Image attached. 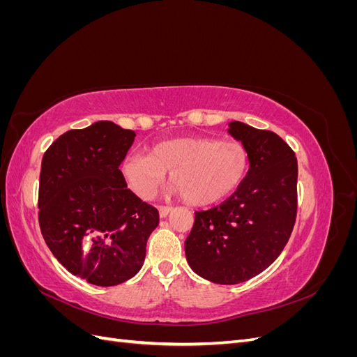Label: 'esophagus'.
<instances>
[{"label": "esophagus", "instance_id": "esophagus-1", "mask_svg": "<svg viewBox=\"0 0 357 357\" xmlns=\"http://www.w3.org/2000/svg\"><path fill=\"white\" fill-rule=\"evenodd\" d=\"M158 210H159V215H160V218L164 219V218H167V215L171 213L172 208H171V207H165V205H159Z\"/></svg>", "mask_w": 357, "mask_h": 357}]
</instances>
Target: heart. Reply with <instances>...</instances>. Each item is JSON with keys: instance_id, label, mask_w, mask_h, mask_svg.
<instances>
[{"instance_id": "b5f03b06", "label": "heart", "mask_w": 357, "mask_h": 357, "mask_svg": "<svg viewBox=\"0 0 357 357\" xmlns=\"http://www.w3.org/2000/svg\"><path fill=\"white\" fill-rule=\"evenodd\" d=\"M248 152L240 142L213 137H177L158 143L150 153H129L123 177L142 199H150L169 171V192L204 207L229 197L248 171Z\"/></svg>"}]
</instances>
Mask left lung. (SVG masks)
I'll list each match as a JSON object with an SVG mask.
<instances>
[{"mask_svg":"<svg viewBox=\"0 0 357 357\" xmlns=\"http://www.w3.org/2000/svg\"><path fill=\"white\" fill-rule=\"evenodd\" d=\"M228 132L248 152V172L231 198L195 213L185 241L193 273L218 284L247 282L271 265L296 218L298 160L271 131L232 121Z\"/></svg>","mask_w":357,"mask_h":357,"instance_id":"8db88e82","label":"left lung"}]
</instances>
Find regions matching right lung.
Segmentation results:
<instances>
[{"mask_svg":"<svg viewBox=\"0 0 357 357\" xmlns=\"http://www.w3.org/2000/svg\"><path fill=\"white\" fill-rule=\"evenodd\" d=\"M135 132L110 121L71 129L41 160L38 220L50 252L95 286H116L142 269L159 213L128 189L119 169Z\"/></svg>","mask_w":357,"mask_h":357,"instance_id":"obj_1","label":"right lung"}]
</instances>
